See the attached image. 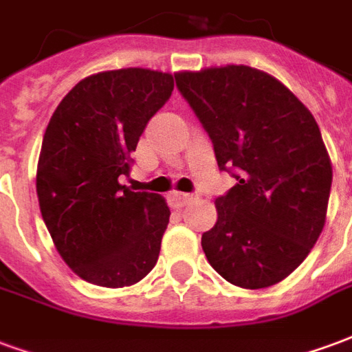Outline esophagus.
<instances>
[{
    "mask_svg": "<svg viewBox=\"0 0 352 352\" xmlns=\"http://www.w3.org/2000/svg\"><path fill=\"white\" fill-rule=\"evenodd\" d=\"M171 201H173V206L175 207H184L190 204L192 199H196V194H184V192H173L171 196Z\"/></svg>",
    "mask_w": 352,
    "mask_h": 352,
    "instance_id": "esophagus-1",
    "label": "esophagus"
}]
</instances>
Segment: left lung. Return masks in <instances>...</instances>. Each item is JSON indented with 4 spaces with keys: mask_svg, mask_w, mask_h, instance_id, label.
Returning <instances> with one entry per match:
<instances>
[{
    "mask_svg": "<svg viewBox=\"0 0 352 352\" xmlns=\"http://www.w3.org/2000/svg\"><path fill=\"white\" fill-rule=\"evenodd\" d=\"M179 92L236 179L214 199L201 236L209 264L241 288L279 283L324 228L332 164L309 109L283 82L249 65L175 73Z\"/></svg>",
    "mask_w": 352,
    "mask_h": 352,
    "instance_id": "1",
    "label": "left lung"
}]
</instances>
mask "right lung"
Masks as SVG:
<instances>
[{
    "label": "right lung",
    "mask_w": 352,
    "mask_h": 352,
    "mask_svg": "<svg viewBox=\"0 0 352 352\" xmlns=\"http://www.w3.org/2000/svg\"><path fill=\"white\" fill-rule=\"evenodd\" d=\"M171 92L169 73L90 75L60 101L43 135V221L65 264L92 285L130 287L158 260L168 204L153 192H130L118 177L130 173V154Z\"/></svg>",
    "instance_id": "obj_1"
}]
</instances>
